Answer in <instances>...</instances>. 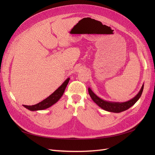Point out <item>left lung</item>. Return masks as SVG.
Listing matches in <instances>:
<instances>
[{"label":"left lung","mask_w":155,"mask_h":155,"mask_svg":"<svg viewBox=\"0 0 155 155\" xmlns=\"http://www.w3.org/2000/svg\"><path fill=\"white\" fill-rule=\"evenodd\" d=\"M143 85H142L141 89H140V91L137 94V96H135L133 99L125 102H111L105 101L97 96L92 91L90 88H88V91L89 95L91 97L92 100L94 101L98 106L100 107L101 109L109 112L118 113V112H121L127 110L130 107H132L133 105H134L135 103L139 100V98L141 96L143 92Z\"/></svg>","instance_id":"obj_1"}]
</instances>
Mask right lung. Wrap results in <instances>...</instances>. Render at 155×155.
Instances as JSON below:
<instances>
[{"label":"right lung","instance_id":"obj_1","mask_svg":"<svg viewBox=\"0 0 155 155\" xmlns=\"http://www.w3.org/2000/svg\"><path fill=\"white\" fill-rule=\"evenodd\" d=\"M70 78H67L66 80L64 81V83L61 85L57 90H56L54 93L46 98L45 100L41 101L40 103L34 105H23L26 109H28L30 110L34 111V110H44L49 108L51 105L55 104L56 102H58V100L60 99L61 96H63V93L64 92L65 88H66L68 83L69 82Z\"/></svg>","mask_w":155,"mask_h":155}]
</instances>
